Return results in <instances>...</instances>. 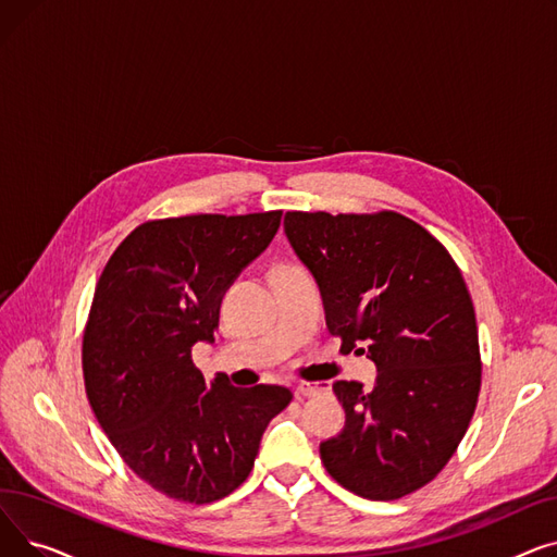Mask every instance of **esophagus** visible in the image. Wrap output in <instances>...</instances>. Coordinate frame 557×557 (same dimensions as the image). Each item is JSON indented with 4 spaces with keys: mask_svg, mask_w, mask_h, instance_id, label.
Wrapping results in <instances>:
<instances>
[{
    "mask_svg": "<svg viewBox=\"0 0 557 557\" xmlns=\"http://www.w3.org/2000/svg\"><path fill=\"white\" fill-rule=\"evenodd\" d=\"M323 391H325V388L318 386V384H300L296 393H298L300 397H315V395H320Z\"/></svg>",
    "mask_w": 557,
    "mask_h": 557,
    "instance_id": "1",
    "label": "esophagus"
}]
</instances>
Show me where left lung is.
<instances>
[{
	"mask_svg": "<svg viewBox=\"0 0 557 557\" xmlns=\"http://www.w3.org/2000/svg\"><path fill=\"white\" fill-rule=\"evenodd\" d=\"M284 232L341 349L357 347L379 370L372 391L334 384L345 429L320 458L363 499H401L443 472L479 401V327L462 273L429 230L393 210L286 212Z\"/></svg>",
	"mask_w": 557,
	"mask_h": 557,
	"instance_id": "1",
	"label": "left lung"
}]
</instances>
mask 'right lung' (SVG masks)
Wrapping results in <instances>:
<instances>
[{
    "label": "right lung",
    "instance_id": "obj_1",
    "mask_svg": "<svg viewBox=\"0 0 557 557\" xmlns=\"http://www.w3.org/2000/svg\"><path fill=\"white\" fill-rule=\"evenodd\" d=\"M282 210L191 214L137 225L97 282L83 332L92 411L131 470L169 499L212 504L237 490L284 386L205 382L191 347L214 341L225 288L267 250Z\"/></svg>",
    "mask_w": 557,
    "mask_h": 557
}]
</instances>
